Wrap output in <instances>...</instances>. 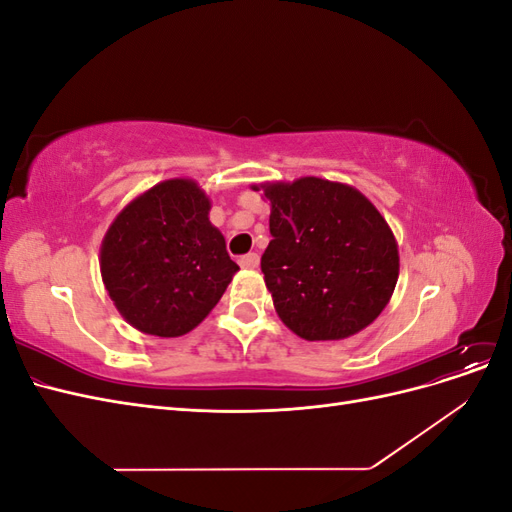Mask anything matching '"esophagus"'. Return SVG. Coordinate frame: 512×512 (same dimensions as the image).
I'll list each match as a JSON object with an SVG mask.
<instances>
[{"mask_svg": "<svg viewBox=\"0 0 512 512\" xmlns=\"http://www.w3.org/2000/svg\"><path fill=\"white\" fill-rule=\"evenodd\" d=\"M239 265H241L243 269H258V265H260V256H258V254H254V252L245 254V256H241V258H239Z\"/></svg>", "mask_w": 512, "mask_h": 512, "instance_id": "34e87169", "label": "esophagus"}]
</instances>
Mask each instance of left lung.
Returning a JSON list of instances; mask_svg holds the SVG:
<instances>
[{
  "instance_id": "8db88e82",
  "label": "left lung",
  "mask_w": 512,
  "mask_h": 512,
  "mask_svg": "<svg viewBox=\"0 0 512 512\" xmlns=\"http://www.w3.org/2000/svg\"><path fill=\"white\" fill-rule=\"evenodd\" d=\"M269 200L260 258L275 312L307 342L356 335L389 305L399 277L391 226L348 183L320 177L252 185Z\"/></svg>"
}]
</instances>
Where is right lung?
<instances>
[{
  "label": "right lung",
  "mask_w": 512,
  "mask_h": 512,
  "mask_svg": "<svg viewBox=\"0 0 512 512\" xmlns=\"http://www.w3.org/2000/svg\"><path fill=\"white\" fill-rule=\"evenodd\" d=\"M211 200L194 179H166L138 194L108 226L100 273L117 312L136 331L179 337L218 305L239 271Z\"/></svg>",
  "instance_id": "add662e5"
}]
</instances>
